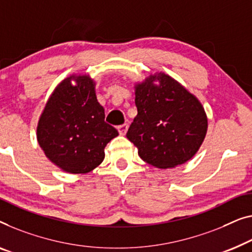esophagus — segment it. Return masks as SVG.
<instances>
[{
	"mask_svg": "<svg viewBox=\"0 0 252 252\" xmlns=\"http://www.w3.org/2000/svg\"><path fill=\"white\" fill-rule=\"evenodd\" d=\"M127 128H128V125L127 124H123V125L118 126V132L120 135H125L127 132Z\"/></svg>",
	"mask_w": 252,
	"mask_h": 252,
	"instance_id": "1",
	"label": "esophagus"
}]
</instances>
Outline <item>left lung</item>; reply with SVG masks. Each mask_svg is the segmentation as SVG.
Listing matches in <instances>:
<instances>
[{
    "label": "left lung",
    "mask_w": 252,
    "mask_h": 252,
    "mask_svg": "<svg viewBox=\"0 0 252 252\" xmlns=\"http://www.w3.org/2000/svg\"><path fill=\"white\" fill-rule=\"evenodd\" d=\"M155 80L159 82L156 87ZM137 116L126 136L142 160L157 168L187 162L199 150L208 120L201 103L170 76H150L135 90Z\"/></svg>",
    "instance_id": "obj_1"
}]
</instances>
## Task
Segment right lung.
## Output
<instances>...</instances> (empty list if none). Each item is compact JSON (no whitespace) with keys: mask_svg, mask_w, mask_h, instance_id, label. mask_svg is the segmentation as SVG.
Here are the masks:
<instances>
[{"mask_svg":"<svg viewBox=\"0 0 252 252\" xmlns=\"http://www.w3.org/2000/svg\"><path fill=\"white\" fill-rule=\"evenodd\" d=\"M64 79L47 101L37 126V141L54 165L71 174H85L103 161L104 148L118 135L104 122L89 76Z\"/></svg>","mask_w":252,"mask_h":252,"instance_id":"1","label":"right lung"}]
</instances>
